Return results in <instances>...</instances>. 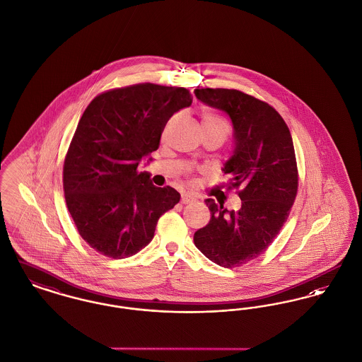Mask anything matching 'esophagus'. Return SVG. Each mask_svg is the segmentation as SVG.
<instances>
[{
	"instance_id": "esophagus-1",
	"label": "esophagus",
	"mask_w": 362,
	"mask_h": 362,
	"mask_svg": "<svg viewBox=\"0 0 362 362\" xmlns=\"http://www.w3.org/2000/svg\"><path fill=\"white\" fill-rule=\"evenodd\" d=\"M196 199L193 197V196H190L188 193H184L182 196H181V203L182 204H188V203H192V202H194Z\"/></svg>"
}]
</instances>
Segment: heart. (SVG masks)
I'll use <instances>...</instances> for the list:
<instances>
[{"label": "heart", "instance_id": "heart-1", "mask_svg": "<svg viewBox=\"0 0 362 362\" xmlns=\"http://www.w3.org/2000/svg\"><path fill=\"white\" fill-rule=\"evenodd\" d=\"M203 122H214V124H222V125H226V122L223 119H221L219 117L216 115H206L203 118ZM228 127V125H226Z\"/></svg>", "mask_w": 362, "mask_h": 362}]
</instances>
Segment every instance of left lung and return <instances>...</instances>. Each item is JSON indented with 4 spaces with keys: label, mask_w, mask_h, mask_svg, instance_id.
I'll return each instance as SVG.
<instances>
[{
    "label": "left lung",
    "mask_w": 362,
    "mask_h": 362,
    "mask_svg": "<svg viewBox=\"0 0 362 362\" xmlns=\"http://www.w3.org/2000/svg\"><path fill=\"white\" fill-rule=\"evenodd\" d=\"M194 95L233 124L234 147L222 172L228 185L241 187V207L228 211L206 199L211 219L193 241L215 264L243 266L266 252L294 203L298 175L293 139L281 115L253 96L226 88H197Z\"/></svg>",
    "instance_id": "1"
}]
</instances>
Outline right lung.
I'll return each instance as SVG.
<instances>
[{
  "label": "right lung",
  "instance_id": "obj_1",
  "mask_svg": "<svg viewBox=\"0 0 362 362\" xmlns=\"http://www.w3.org/2000/svg\"><path fill=\"white\" fill-rule=\"evenodd\" d=\"M187 88L151 83L93 99L81 115L64 163V192L78 234L96 252L125 259L147 247L158 219L180 202L158 188L141 159L153 160L172 115L189 107Z\"/></svg>",
  "mask_w": 362,
  "mask_h": 362
}]
</instances>
